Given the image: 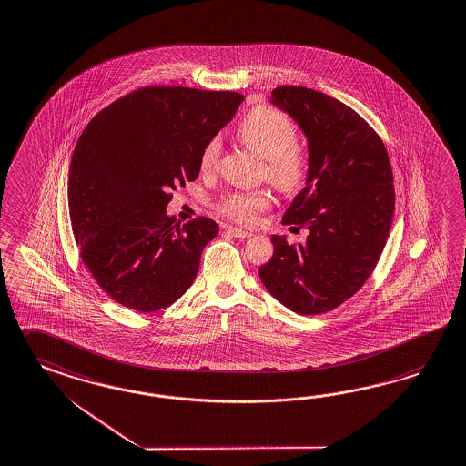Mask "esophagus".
Here are the masks:
<instances>
[{
    "mask_svg": "<svg viewBox=\"0 0 466 466\" xmlns=\"http://www.w3.org/2000/svg\"><path fill=\"white\" fill-rule=\"evenodd\" d=\"M229 235H233V237H237V238H250L251 231H245V229H239V228H228L227 229Z\"/></svg>",
    "mask_w": 466,
    "mask_h": 466,
    "instance_id": "1",
    "label": "esophagus"
}]
</instances>
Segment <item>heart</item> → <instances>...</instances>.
Segmentation results:
<instances>
[{"label":"heart","mask_w":466,"mask_h":466,"mask_svg":"<svg viewBox=\"0 0 466 466\" xmlns=\"http://www.w3.org/2000/svg\"><path fill=\"white\" fill-rule=\"evenodd\" d=\"M237 135L241 144L265 160L263 174L279 191L296 194L309 184L312 158L302 145L296 144L298 128L284 111L255 107L241 120ZM219 156L221 142L213 138L204 145L199 157L201 170H215ZM270 204L272 194L268 189L229 192L218 204V211L238 225H253Z\"/></svg>","instance_id":"b5f03b06"}]
</instances>
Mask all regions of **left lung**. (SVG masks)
<instances>
[{
  "label": "left lung",
  "instance_id": "8db88e82",
  "mask_svg": "<svg viewBox=\"0 0 466 466\" xmlns=\"http://www.w3.org/2000/svg\"><path fill=\"white\" fill-rule=\"evenodd\" d=\"M270 103L298 123L312 158L309 184L282 218L306 243L272 237L263 286L299 314H322L355 296L382 255L394 218V176L382 138L355 109L302 86H280Z\"/></svg>",
  "mask_w": 466,
  "mask_h": 466
}]
</instances>
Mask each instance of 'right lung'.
Segmentation results:
<instances>
[{
  "instance_id": "add662e5",
  "label": "right lung",
  "mask_w": 466,
  "mask_h": 466,
  "mask_svg": "<svg viewBox=\"0 0 466 466\" xmlns=\"http://www.w3.org/2000/svg\"><path fill=\"white\" fill-rule=\"evenodd\" d=\"M243 96L148 86L99 111L69 168V218L86 268L123 306L154 312L192 286L219 228L167 216L170 191L198 179L204 145L233 118Z\"/></svg>"
}]
</instances>
